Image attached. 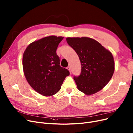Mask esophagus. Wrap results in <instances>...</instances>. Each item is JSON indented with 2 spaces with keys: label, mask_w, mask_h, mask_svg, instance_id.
<instances>
[{
  "label": "esophagus",
  "mask_w": 133,
  "mask_h": 133,
  "mask_svg": "<svg viewBox=\"0 0 133 133\" xmlns=\"http://www.w3.org/2000/svg\"><path fill=\"white\" fill-rule=\"evenodd\" d=\"M67 69L69 71V73H71V67L70 66H68Z\"/></svg>",
  "instance_id": "1"
}]
</instances>
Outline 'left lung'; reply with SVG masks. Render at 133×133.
<instances>
[{"mask_svg":"<svg viewBox=\"0 0 133 133\" xmlns=\"http://www.w3.org/2000/svg\"><path fill=\"white\" fill-rule=\"evenodd\" d=\"M66 41L77 53L81 62V74L74 77L78 89L87 95L99 92L109 82L114 72L112 53L90 38L68 37Z\"/></svg>","mask_w":133,"mask_h":133,"instance_id":"obj_1","label":"left lung"}]
</instances>
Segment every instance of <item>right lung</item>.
Segmentation results:
<instances>
[{
	"label": "right lung",
	"instance_id": "add662e5",
	"mask_svg": "<svg viewBox=\"0 0 133 133\" xmlns=\"http://www.w3.org/2000/svg\"><path fill=\"white\" fill-rule=\"evenodd\" d=\"M63 37L51 36L34 41L23 56V71L31 87L39 94L51 96L57 93L69 71L60 65L57 51Z\"/></svg>",
	"mask_w": 133,
	"mask_h": 133
}]
</instances>
